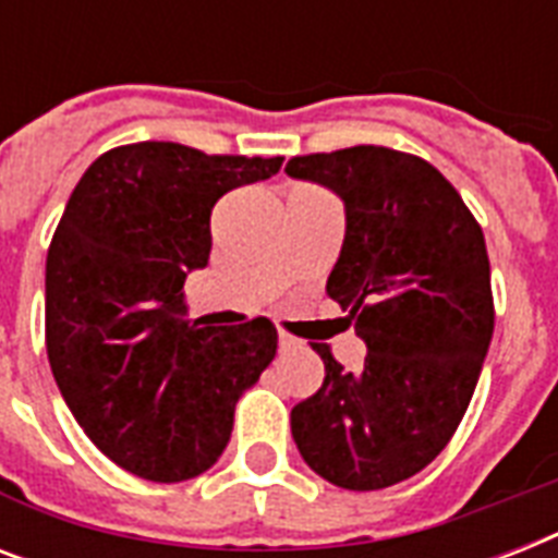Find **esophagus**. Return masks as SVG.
<instances>
[{
	"label": "esophagus",
	"instance_id": "1",
	"mask_svg": "<svg viewBox=\"0 0 558 558\" xmlns=\"http://www.w3.org/2000/svg\"><path fill=\"white\" fill-rule=\"evenodd\" d=\"M278 348L283 350V353H287V350H295V348H301V341H298V339H292V336H289V332H283V330H280V332H278Z\"/></svg>",
	"mask_w": 558,
	"mask_h": 558
}]
</instances>
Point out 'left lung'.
I'll use <instances>...</instances> for the list:
<instances>
[{"mask_svg": "<svg viewBox=\"0 0 558 558\" xmlns=\"http://www.w3.org/2000/svg\"><path fill=\"white\" fill-rule=\"evenodd\" d=\"M287 173L344 202L327 295L367 344L359 373L313 344L324 385L292 408V437L324 481L385 489L446 449L475 393L495 327L484 231L449 179L411 153L359 144L295 156Z\"/></svg>", "mask_w": 558, "mask_h": 558, "instance_id": "obj_1", "label": "left lung"}]
</instances>
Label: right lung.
<instances>
[{"mask_svg":"<svg viewBox=\"0 0 558 558\" xmlns=\"http://www.w3.org/2000/svg\"><path fill=\"white\" fill-rule=\"evenodd\" d=\"M280 165L126 144L69 196L46 257L48 362L86 437L133 475L179 484L214 466L236 399L278 353L269 318L199 327L182 287L208 266L219 196Z\"/></svg>","mask_w":558,"mask_h":558,"instance_id":"right-lung-1","label":"right lung"}]
</instances>
